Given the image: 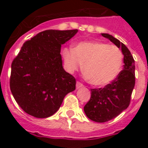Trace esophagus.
Returning a JSON list of instances; mask_svg holds the SVG:
<instances>
[{
    "instance_id": "34e87169",
    "label": "esophagus",
    "mask_w": 148,
    "mask_h": 148,
    "mask_svg": "<svg viewBox=\"0 0 148 148\" xmlns=\"http://www.w3.org/2000/svg\"><path fill=\"white\" fill-rule=\"evenodd\" d=\"M83 84L81 83V82H77V83H76V89H80V88H82V87H83Z\"/></svg>"
}]
</instances>
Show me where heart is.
Wrapping results in <instances>:
<instances>
[{
  "mask_svg": "<svg viewBox=\"0 0 148 148\" xmlns=\"http://www.w3.org/2000/svg\"><path fill=\"white\" fill-rule=\"evenodd\" d=\"M62 56L70 71H77L84 63L87 81L96 86L112 82L124 64V55L117 47L99 41L81 42L73 49H63Z\"/></svg>",
  "mask_w": 148,
  "mask_h": 148,
  "instance_id": "1",
  "label": "heart"
}]
</instances>
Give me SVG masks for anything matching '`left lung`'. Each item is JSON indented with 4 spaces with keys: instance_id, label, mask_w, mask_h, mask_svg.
Here are the masks:
<instances>
[{
    "instance_id": "obj_1",
    "label": "left lung",
    "mask_w": 148,
    "mask_h": 148,
    "mask_svg": "<svg viewBox=\"0 0 148 148\" xmlns=\"http://www.w3.org/2000/svg\"><path fill=\"white\" fill-rule=\"evenodd\" d=\"M124 55V70L111 84L104 88L91 89V97L84 107V112L91 121L104 123L116 117L127 109L135 86V61L130 51L120 40L109 34L101 33Z\"/></svg>"
}]
</instances>
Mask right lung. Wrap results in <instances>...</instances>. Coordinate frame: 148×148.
Masks as SVG:
<instances>
[{"instance_id": "1", "label": "right lung", "mask_w": 148, "mask_h": 148, "mask_svg": "<svg viewBox=\"0 0 148 148\" xmlns=\"http://www.w3.org/2000/svg\"><path fill=\"white\" fill-rule=\"evenodd\" d=\"M74 30H46L22 46L11 66L10 90L27 114L47 118L60 108L65 96L75 90L76 80L62 67L61 45Z\"/></svg>"}]
</instances>
